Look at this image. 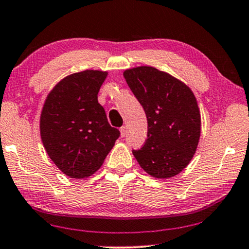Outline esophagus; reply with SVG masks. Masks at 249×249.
Returning a JSON list of instances; mask_svg holds the SVG:
<instances>
[{"instance_id":"esophagus-1","label":"esophagus","mask_w":249,"mask_h":249,"mask_svg":"<svg viewBox=\"0 0 249 249\" xmlns=\"http://www.w3.org/2000/svg\"><path fill=\"white\" fill-rule=\"evenodd\" d=\"M120 135H121V137H124L125 135H127V128L121 127L120 128Z\"/></svg>"}]
</instances>
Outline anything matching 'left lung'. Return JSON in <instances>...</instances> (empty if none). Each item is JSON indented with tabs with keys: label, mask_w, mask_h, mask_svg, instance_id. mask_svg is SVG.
<instances>
[{
	"label": "left lung",
	"mask_w": 249,
	"mask_h": 249,
	"mask_svg": "<svg viewBox=\"0 0 249 249\" xmlns=\"http://www.w3.org/2000/svg\"><path fill=\"white\" fill-rule=\"evenodd\" d=\"M124 76L148 121V139L132 154L148 175L168 179L188 166L199 142L196 97L180 80L154 67L128 69Z\"/></svg>",
	"instance_id": "8db88e82"
}]
</instances>
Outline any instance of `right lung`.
<instances>
[{
    "mask_svg": "<svg viewBox=\"0 0 249 249\" xmlns=\"http://www.w3.org/2000/svg\"><path fill=\"white\" fill-rule=\"evenodd\" d=\"M107 71L86 70L63 78L45 99L40 135L50 159L64 175L82 179L100 169L119 138L98 92Z\"/></svg>",
    "mask_w": 249,
    "mask_h": 249,
    "instance_id": "add662e5",
    "label": "right lung"
}]
</instances>
